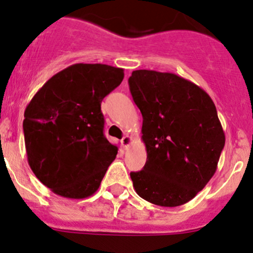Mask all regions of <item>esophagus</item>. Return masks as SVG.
Masks as SVG:
<instances>
[{"instance_id":"1","label":"esophagus","mask_w":253,"mask_h":253,"mask_svg":"<svg viewBox=\"0 0 253 253\" xmlns=\"http://www.w3.org/2000/svg\"><path fill=\"white\" fill-rule=\"evenodd\" d=\"M132 140H133L132 136H129V135H125L123 139H121V143H123L125 149H128L130 143H132Z\"/></svg>"}]
</instances>
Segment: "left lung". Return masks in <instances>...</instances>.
<instances>
[{
	"label": "left lung",
	"mask_w": 253,
	"mask_h": 253,
	"mask_svg": "<svg viewBox=\"0 0 253 253\" xmlns=\"http://www.w3.org/2000/svg\"><path fill=\"white\" fill-rule=\"evenodd\" d=\"M128 84L147 150L142 170L130 172L134 189L156 206L189 202L213 176L224 148L212 99L175 73L136 70Z\"/></svg>",
	"instance_id": "1"
}]
</instances>
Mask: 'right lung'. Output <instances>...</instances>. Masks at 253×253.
Returning a JSON list of instances; mask_svg holds the SVG:
<instances>
[{
	"mask_svg": "<svg viewBox=\"0 0 253 253\" xmlns=\"http://www.w3.org/2000/svg\"><path fill=\"white\" fill-rule=\"evenodd\" d=\"M123 79L124 69L73 64L51 77L25 108L29 166L55 194L81 200L98 190L118 154L104 135L101 101Z\"/></svg>",
	"mask_w": 253,
	"mask_h": 253,
	"instance_id": "add662e5",
	"label": "right lung"
}]
</instances>
